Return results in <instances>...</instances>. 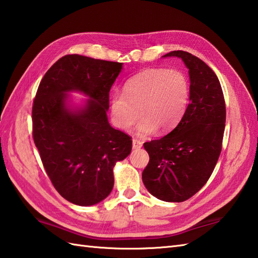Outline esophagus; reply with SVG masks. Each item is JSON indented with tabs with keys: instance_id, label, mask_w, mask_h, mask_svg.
<instances>
[{
	"instance_id": "esophagus-1",
	"label": "esophagus",
	"mask_w": 258,
	"mask_h": 258,
	"mask_svg": "<svg viewBox=\"0 0 258 258\" xmlns=\"http://www.w3.org/2000/svg\"><path fill=\"white\" fill-rule=\"evenodd\" d=\"M141 147H143V143H141L139 139L134 138L133 139V148L134 149H140Z\"/></svg>"
}]
</instances>
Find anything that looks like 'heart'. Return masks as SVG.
I'll list each match as a JSON object with an SVG mask.
<instances>
[{
  "label": "heart",
  "instance_id": "b5f03b06",
  "mask_svg": "<svg viewBox=\"0 0 258 258\" xmlns=\"http://www.w3.org/2000/svg\"><path fill=\"white\" fill-rule=\"evenodd\" d=\"M190 99V83L185 72L154 68L139 72L125 82L123 93H113L110 109L114 124L128 130L139 118V135L158 128L167 133L176 128Z\"/></svg>",
  "mask_w": 258,
  "mask_h": 258
}]
</instances>
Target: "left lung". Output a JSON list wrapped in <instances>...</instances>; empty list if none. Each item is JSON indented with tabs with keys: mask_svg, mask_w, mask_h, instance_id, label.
<instances>
[{
	"mask_svg": "<svg viewBox=\"0 0 258 258\" xmlns=\"http://www.w3.org/2000/svg\"><path fill=\"white\" fill-rule=\"evenodd\" d=\"M164 56L180 57L188 68L190 102L171 133L144 144L149 162L143 181L160 201L181 203L201 190L212 176L222 151L226 107L218 78L206 63L185 51Z\"/></svg>",
	"mask_w": 258,
	"mask_h": 258,
	"instance_id": "1",
	"label": "left lung"
}]
</instances>
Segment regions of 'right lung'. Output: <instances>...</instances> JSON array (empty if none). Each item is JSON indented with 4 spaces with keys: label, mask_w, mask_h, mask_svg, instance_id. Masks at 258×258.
Returning a JSON list of instances; mask_svg holds the SVG:
<instances>
[{
    "label": "right lung",
    "mask_w": 258,
    "mask_h": 258,
    "mask_svg": "<svg viewBox=\"0 0 258 258\" xmlns=\"http://www.w3.org/2000/svg\"><path fill=\"white\" fill-rule=\"evenodd\" d=\"M122 63L68 54L46 71L32 107V136L56 191L79 206L98 204L113 188V167L131 148V137L108 122L109 92ZM91 98L83 109L65 106L69 91Z\"/></svg>",
    "instance_id": "right-lung-1"
}]
</instances>
